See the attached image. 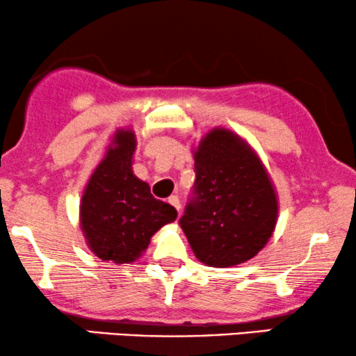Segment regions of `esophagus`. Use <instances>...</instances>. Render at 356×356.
<instances>
[{
	"mask_svg": "<svg viewBox=\"0 0 356 356\" xmlns=\"http://www.w3.org/2000/svg\"><path fill=\"white\" fill-rule=\"evenodd\" d=\"M168 202L172 204V206H173L175 209H177L178 213H179V199H178V196H170V197H168Z\"/></svg>",
	"mask_w": 356,
	"mask_h": 356,
	"instance_id": "34e87169",
	"label": "esophagus"
}]
</instances>
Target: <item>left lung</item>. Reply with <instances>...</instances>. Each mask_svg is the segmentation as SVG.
I'll use <instances>...</instances> for the list:
<instances>
[{
	"mask_svg": "<svg viewBox=\"0 0 356 356\" xmlns=\"http://www.w3.org/2000/svg\"><path fill=\"white\" fill-rule=\"evenodd\" d=\"M193 197L179 218L194 256L206 266L250 261L275 230L279 201L269 173L240 136L213 128L194 150Z\"/></svg>",
	"mask_w": 356,
	"mask_h": 356,
	"instance_id": "left-lung-1",
	"label": "left lung"
}]
</instances>
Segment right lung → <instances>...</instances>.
<instances>
[{
  "label": "right lung",
  "mask_w": 356,
  "mask_h": 356,
  "mask_svg": "<svg viewBox=\"0 0 356 356\" xmlns=\"http://www.w3.org/2000/svg\"><path fill=\"white\" fill-rule=\"evenodd\" d=\"M136 134L116 129L81 199L79 218L87 246L102 261L129 264L143 256L150 238L177 220V209L150 194L133 172Z\"/></svg>",
  "instance_id": "1"
}]
</instances>
